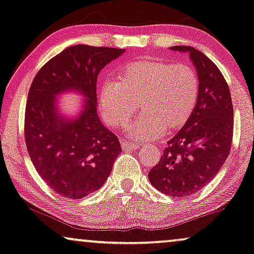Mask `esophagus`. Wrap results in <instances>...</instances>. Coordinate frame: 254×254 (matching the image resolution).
Instances as JSON below:
<instances>
[{"mask_svg":"<svg viewBox=\"0 0 254 254\" xmlns=\"http://www.w3.org/2000/svg\"><path fill=\"white\" fill-rule=\"evenodd\" d=\"M121 146H122V148H123V151H134L139 147V145L129 143V141H122Z\"/></svg>","mask_w":254,"mask_h":254,"instance_id":"esophagus-1","label":"esophagus"}]
</instances>
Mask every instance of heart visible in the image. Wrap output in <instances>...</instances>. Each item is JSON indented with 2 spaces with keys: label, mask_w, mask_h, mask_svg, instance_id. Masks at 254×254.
Segmentation results:
<instances>
[{
  "label": "heart",
  "mask_w": 254,
  "mask_h": 254,
  "mask_svg": "<svg viewBox=\"0 0 254 254\" xmlns=\"http://www.w3.org/2000/svg\"><path fill=\"white\" fill-rule=\"evenodd\" d=\"M198 96V79L187 64L143 59L122 69L117 82H106L99 95L100 113L114 129L140 116L127 129L136 141L159 139L174 132L190 118Z\"/></svg>",
  "instance_id": "b5f03b06"
}]
</instances>
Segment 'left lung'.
I'll return each instance as SVG.
<instances>
[{
  "label": "left lung",
  "mask_w": 254,
  "mask_h": 254,
  "mask_svg": "<svg viewBox=\"0 0 254 254\" xmlns=\"http://www.w3.org/2000/svg\"><path fill=\"white\" fill-rule=\"evenodd\" d=\"M171 50L189 54L198 77L197 102L187 123L167 143L148 180L164 194L184 197L209 184L228 158L233 107L224 76L208 57L190 46Z\"/></svg>",
  "instance_id": "left-lung-1"
}]
</instances>
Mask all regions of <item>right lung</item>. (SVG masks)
Here are the masks:
<instances>
[{
  "mask_svg": "<svg viewBox=\"0 0 254 254\" xmlns=\"http://www.w3.org/2000/svg\"><path fill=\"white\" fill-rule=\"evenodd\" d=\"M125 50L74 45L47 62L33 79L25 109V143L36 171L59 195L73 200L99 190L122 148L97 115V75ZM85 97L76 117L58 110L56 96Z\"/></svg>",
  "mask_w": 254,
  "mask_h": 254,
  "instance_id": "obj_1",
  "label": "right lung"
}]
</instances>
